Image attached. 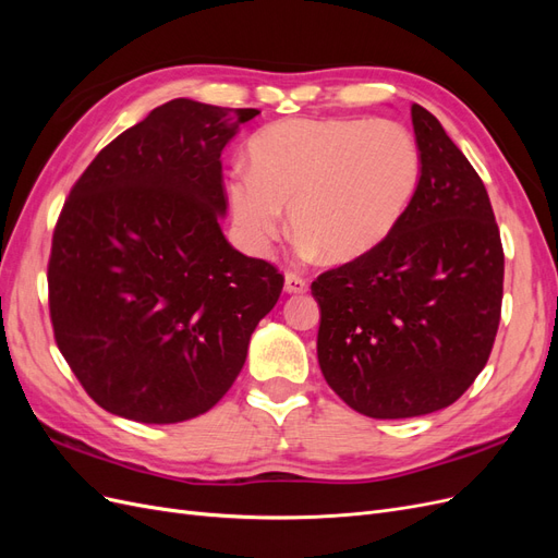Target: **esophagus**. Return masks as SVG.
<instances>
[{"mask_svg": "<svg viewBox=\"0 0 558 558\" xmlns=\"http://www.w3.org/2000/svg\"><path fill=\"white\" fill-rule=\"evenodd\" d=\"M307 289H310V286H307V281L302 279V277H298L293 272L286 275V279H283V291L286 293H305Z\"/></svg>", "mask_w": 558, "mask_h": 558, "instance_id": "1", "label": "esophagus"}]
</instances>
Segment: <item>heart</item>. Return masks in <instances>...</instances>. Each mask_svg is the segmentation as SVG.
<instances>
[{
	"label": "heart",
	"instance_id": "heart-1",
	"mask_svg": "<svg viewBox=\"0 0 558 558\" xmlns=\"http://www.w3.org/2000/svg\"><path fill=\"white\" fill-rule=\"evenodd\" d=\"M246 156L251 172H232L226 195L253 256L275 246L289 209L302 253L356 260L393 232L421 177L412 134L391 121L289 118L253 134Z\"/></svg>",
	"mask_w": 558,
	"mask_h": 558
}]
</instances>
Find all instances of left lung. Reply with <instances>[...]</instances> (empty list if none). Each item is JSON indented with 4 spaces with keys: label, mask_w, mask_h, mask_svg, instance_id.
Instances as JSON below:
<instances>
[{
    "label": "left lung",
    "mask_w": 558,
    "mask_h": 558,
    "mask_svg": "<svg viewBox=\"0 0 558 558\" xmlns=\"http://www.w3.org/2000/svg\"><path fill=\"white\" fill-rule=\"evenodd\" d=\"M412 125L421 177L400 223L312 283L320 373L373 418L449 408L484 369L500 324L505 256L484 183L430 111L412 105Z\"/></svg>",
    "instance_id": "8db88e82"
}]
</instances>
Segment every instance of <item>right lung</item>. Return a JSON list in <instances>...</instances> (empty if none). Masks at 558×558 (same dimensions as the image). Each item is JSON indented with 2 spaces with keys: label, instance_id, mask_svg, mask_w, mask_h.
Here are the masks:
<instances>
[{
  "label": "right lung",
  "instance_id": "right-lung-1",
  "mask_svg": "<svg viewBox=\"0 0 558 558\" xmlns=\"http://www.w3.org/2000/svg\"><path fill=\"white\" fill-rule=\"evenodd\" d=\"M258 109L172 99L97 154L48 263L58 349L86 393L140 424L205 414L242 373L283 277L232 248L221 154Z\"/></svg>",
  "mask_w": 558,
  "mask_h": 558
}]
</instances>
